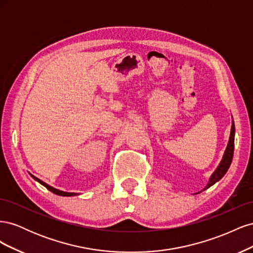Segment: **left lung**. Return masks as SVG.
<instances>
[{
	"instance_id": "obj_1",
	"label": "left lung",
	"mask_w": 253,
	"mask_h": 253,
	"mask_svg": "<svg viewBox=\"0 0 253 253\" xmlns=\"http://www.w3.org/2000/svg\"><path fill=\"white\" fill-rule=\"evenodd\" d=\"M234 135H235V127H234V121L232 120V126H231V131H230V137H229V141L227 144V148L225 150V153L223 155V158H221L219 165L217 166V168L212 173V175L210 176L209 181L207 183V186L200 191V192H197L195 194H198L203 192L206 189L210 188L211 186H213L214 183L217 182L218 180H220L223 178V176L226 174V172L228 171L229 167L231 165L232 162V158H233V151H234Z\"/></svg>"
}]
</instances>
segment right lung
I'll return each mask as SVG.
<instances>
[{
  "label": "right lung",
  "mask_w": 253,
  "mask_h": 253,
  "mask_svg": "<svg viewBox=\"0 0 253 253\" xmlns=\"http://www.w3.org/2000/svg\"><path fill=\"white\" fill-rule=\"evenodd\" d=\"M29 174H30V173H29ZM30 176H32V177H33L36 181H38L39 183H41L42 186H44L45 188L48 189V190L50 191V192L55 193V194H57V195H60V196H75V195H78V193H74V192H65V191H61V190H58V189H56V188H53V187H51V186L47 185L46 182H44V181H42L41 179H39L38 177H36V176H34L33 174H30Z\"/></svg>",
  "instance_id": "add662e5"
}]
</instances>
